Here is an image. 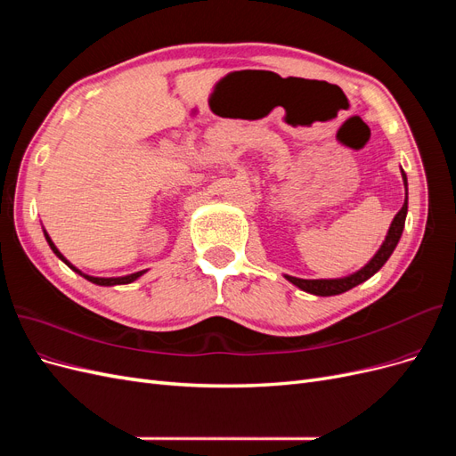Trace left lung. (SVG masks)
Returning <instances> with one entry per match:
<instances>
[{
    "instance_id": "left-lung-1",
    "label": "left lung",
    "mask_w": 456,
    "mask_h": 456,
    "mask_svg": "<svg viewBox=\"0 0 456 456\" xmlns=\"http://www.w3.org/2000/svg\"><path fill=\"white\" fill-rule=\"evenodd\" d=\"M402 176H403V184H405V203H403L402 209H399V213L394 216L392 224H390V230H388V233H386V240L382 241L380 249L377 251L375 256H372L367 262V265L362 270H357V272L346 275V278H337V280H300V278H293V275H285V278L291 281L293 285H297L298 289H302V291H306L310 295L333 297V295H340V293L350 291L352 287L360 285V283L367 281L370 275H375L386 265V260L390 258V255L394 253L395 245H397L399 238H402L403 228H405V216H407V175L403 173V169H402Z\"/></svg>"
}]
</instances>
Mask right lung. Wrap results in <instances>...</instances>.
<instances>
[{"label":"right lung","instance_id":"add662e5","mask_svg":"<svg viewBox=\"0 0 456 456\" xmlns=\"http://www.w3.org/2000/svg\"><path fill=\"white\" fill-rule=\"evenodd\" d=\"M44 233H45V240H47V243H49V247H51V249H53V253L54 255H57L62 262H64V265L68 266V268H72L74 272H77L79 275H84V278L87 280V281H91V283H94V285H104V287H112V285H126V283H133L134 280H139L141 278V275L146 272V270H141V272H134V273H129V275H123V278H94V275H87V273H84V272H81V270H77L74 265H72V262H68L66 258H64V255L57 249V245H54L53 243V240L49 238V233L44 230Z\"/></svg>","mask_w":456,"mask_h":456}]
</instances>
